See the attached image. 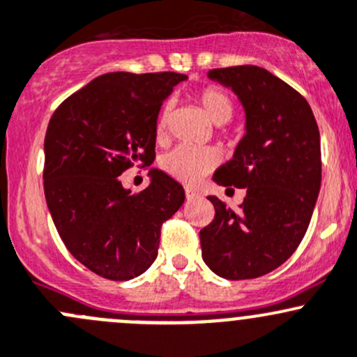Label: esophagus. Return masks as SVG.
Here are the masks:
<instances>
[{
  "label": "esophagus",
  "instance_id": "1",
  "mask_svg": "<svg viewBox=\"0 0 357 357\" xmlns=\"http://www.w3.org/2000/svg\"><path fill=\"white\" fill-rule=\"evenodd\" d=\"M185 197L187 199H194V197H199V192L192 187H185Z\"/></svg>",
  "mask_w": 357,
  "mask_h": 357
}]
</instances>
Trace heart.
I'll use <instances>...</instances> for the list:
<instances>
[{
	"instance_id": "b5f03b06",
	"label": "heart",
	"mask_w": 357,
	"mask_h": 357,
	"mask_svg": "<svg viewBox=\"0 0 357 357\" xmlns=\"http://www.w3.org/2000/svg\"><path fill=\"white\" fill-rule=\"evenodd\" d=\"M196 101L208 115L213 123L223 125L230 122L235 113V105L232 98L223 89L215 86L203 87L196 93ZM168 123H170V106H163L156 122L158 139L167 135ZM220 163L218 153L213 148H189V146H178L174 151L165 154L161 160V168L170 177L183 183H194L204 175L211 174Z\"/></svg>"
}]
</instances>
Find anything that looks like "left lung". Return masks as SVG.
Listing matches in <instances>:
<instances>
[{
  "label": "left lung",
  "instance_id": "1",
  "mask_svg": "<svg viewBox=\"0 0 357 357\" xmlns=\"http://www.w3.org/2000/svg\"><path fill=\"white\" fill-rule=\"evenodd\" d=\"M245 108V135L234 160L216 170L218 185L244 187L238 211L216 196L215 218L199 232L204 263L227 280H249L285 263L303 241L321 185V146L303 94L255 65L213 68Z\"/></svg>",
  "mask_w": 357,
  "mask_h": 357
}]
</instances>
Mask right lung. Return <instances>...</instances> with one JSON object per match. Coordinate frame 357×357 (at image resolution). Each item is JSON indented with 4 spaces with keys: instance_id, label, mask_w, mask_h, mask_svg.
<instances>
[{
    "instance_id": "right-lung-1",
    "label": "right lung",
    "mask_w": 357,
    "mask_h": 357,
    "mask_svg": "<svg viewBox=\"0 0 357 357\" xmlns=\"http://www.w3.org/2000/svg\"><path fill=\"white\" fill-rule=\"evenodd\" d=\"M177 72H112L68 96L44 139V196L70 255L115 282L144 273L158 256L161 225L185 199L161 170L132 194L120 175L154 161L158 113Z\"/></svg>"
}]
</instances>
